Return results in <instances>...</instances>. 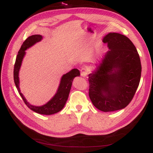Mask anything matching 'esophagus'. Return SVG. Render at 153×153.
I'll list each match as a JSON object with an SVG mask.
<instances>
[{
    "label": "esophagus",
    "mask_w": 153,
    "mask_h": 153,
    "mask_svg": "<svg viewBox=\"0 0 153 153\" xmlns=\"http://www.w3.org/2000/svg\"><path fill=\"white\" fill-rule=\"evenodd\" d=\"M81 76H83V77H86L87 76V74H88V70H87V68L85 67H83L82 69H81Z\"/></svg>",
    "instance_id": "obj_1"
}]
</instances>
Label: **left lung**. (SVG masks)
<instances>
[{"mask_svg": "<svg viewBox=\"0 0 153 153\" xmlns=\"http://www.w3.org/2000/svg\"><path fill=\"white\" fill-rule=\"evenodd\" d=\"M102 41L109 51L89 74V95L97 109L112 112L131 102L140 82L141 64L135 45L125 35L109 33Z\"/></svg>", "mask_w": 153, "mask_h": 153, "instance_id": "obj_1", "label": "left lung"}]
</instances>
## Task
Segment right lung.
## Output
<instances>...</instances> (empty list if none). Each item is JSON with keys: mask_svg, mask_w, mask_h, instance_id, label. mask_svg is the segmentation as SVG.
I'll return each mask as SVG.
<instances>
[{"mask_svg": "<svg viewBox=\"0 0 153 153\" xmlns=\"http://www.w3.org/2000/svg\"><path fill=\"white\" fill-rule=\"evenodd\" d=\"M43 39V36L41 35H33L29 37L26 39L24 43H23L20 49L19 50L17 56H16V62L14 64V80L16 88H17L18 93L24 100L25 105L28 108H30L31 110L37 112L40 114L44 115H51L55 113L60 112V110L64 108L66 104L69 93L70 91L72 82L74 77L80 76V72L79 70L72 69L69 72L63 75L61 77L60 82L58 86V88L56 94L49 101L42 106H34L29 103L27 100L21 93L19 89V71L21 68L22 60L25 54V51L27 48H30L35 43L41 41Z\"/></svg>", "mask_w": 153, "mask_h": 153, "instance_id": "1", "label": "right lung"}]
</instances>
